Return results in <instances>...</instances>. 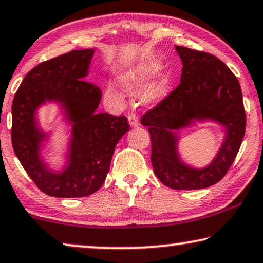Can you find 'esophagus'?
Listing matches in <instances>:
<instances>
[{
  "label": "esophagus",
  "mask_w": 263,
  "mask_h": 263,
  "mask_svg": "<svg viewBox=\"0 0 263 263\" xmlns=\"http://www.w3.org/2000/svg\"><path fill=\"white\" fill-rule=\"evenodd\" d=\"M128 122H129V126L131 127H137L138 124H139V120H138V117L136 114H129L128 117Z\"/></svg>",
  "instance_id": "34e87169"
}]
</instances>
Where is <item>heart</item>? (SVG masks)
Returning a JSON list of instances; mask_svg holds the SVG:
<instances>
[{"label": "heart", "mask_w": 263, "mask_h": 263, "mask_svg": "<svg viewBox=\"0 0 263 263\" xmlns=\"http://www.w3.org/2000/svg\"><path fill=\"white\" fill-rule=\"evenodd\" d=\"M162 68L160 61L149 60L144 61L142 64H138L135 67H132L128 71L122 73L121 82L125 87L128 90L139 89L143 86L145 82L157 74ZM171 89V82L167 77H160L156 80H154L144 87L142 92V101L146 104H155L159 101L163 100L168 95Z\"/></svg>", "instance_id": "obj_1"}]
</instances>
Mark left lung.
<instances>
[{
    "mask_svg": "<svg viewBox=\"0 0 263 263\" xmlns=\"http://www.w3.org/2000/svg\"><path fill=\"white\" fill-rule=\"evenodd\" d=\"M183 62L180 84L143 115L152 139V163L161 183L174 190H197L220 181L239 152L246 134V111L240 85L231 69L214 55L176 47ZM211 121L226 129L212 162L196 168L177 152L180 129Z\"/></svg>",
    "mask_w": 263,
    "mask_h": 263,
    "instance_id": "8db88e82",
    "label": "left lung"
}]
</instances>
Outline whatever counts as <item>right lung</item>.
I'll list each match as a JSON object with an SVG mask.
<instances>
[{"label": "right lung", "mask_w": 263, "mask_h": 263, "mask_svg": "<svg viewBox=\"0 0 263 263\" xmlns=\"http://www.w3.org/2000/svg\"><path fill=\"white\" fill-rule=\"evenodd\" d=\"M93 49L72 50L42 62L25 76L12 104L14 153L37 187L52 197H84L102 186L119 139L129 129L124 115L97 113L102 92L87 82ZM58 103L71 125L65 167L50 170L41 157L48 135L36 111Z\"/></svg>", "instance_id": "obj_1"}]
</instances>
